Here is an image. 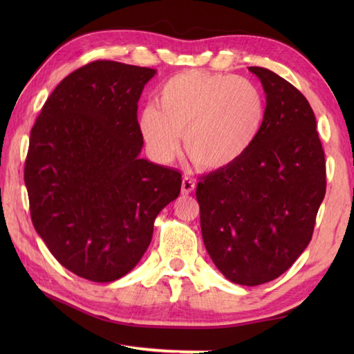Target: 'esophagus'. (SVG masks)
Wrapping results in <instances>:
<instances>
[{
  "mask_svg": "<svg viewBox=\"0 0 354 354\" xmlns=\"http://www.w3.org/2000/svg\"><path fill=\"white\" fill-rule=\"evenodd\" d=\"M194 181L193 179H190V178H184L183 179V187H181V192H183V194H190L193 190H194Z\"/></svg>",
  "mask_w": 354,
  "mask_h": 354,
  "instance_id": "obj_1",
  "label": "esophagus"
}]
</instances>
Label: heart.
<instances>
[{"mask_svg":"<svg viewBox=\"0 0 354 354\" xmlns=\"http://www.w3.org/2000/svg\"><path fill=\"white\" fill-rule=\"evenodd\" d=\"M158 108L141 111L142 140L160 161H170L184 135V149L202 169H225L250 152L265 127L261 89L232 74L189 70L158 91Z\"/></svg>","mask_w":354,"mask_h":354,"instance_id":"b5f03b06","label":"heart"}]
</instances>
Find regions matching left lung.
I'll return each mask as SVG.
<instances>
[{
  "mask_svg": "<svg viewBox=\"0 0 354 354\" xmlns=\"http://www.w3.org/2000/svg\"><path fill=\"white\" fill-rule=\"evenodd\" d=\"M266 93V123L242 160L196 187L207 252L230 281L275 280L303 254L326 196V160L317 120L288 80L250 66Z\"/></svg>",
  "mask_w": 354,
  "mask_h": 354,
  "instance_id": "left-lung-1",
  "label": "left lung"
}]
</instances>
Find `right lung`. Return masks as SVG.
<instances>
[{"mask_svg":"<svg viewBox=\"0 0 354 354\" xmlns=\"http://www.w3.org/2000/svg\"><path fill=\"white\" fill-rule=\"evenodd\" d=\"M156 70L95 61L73 71L30 132L24 181L37 234L64 268L95 283L137 266L181 173L140 158L138 100Z\"/></svg>","mask_w":354,"mask_h":354,"instance_id":"add662e5","label":"right lung"}]
</instances>
